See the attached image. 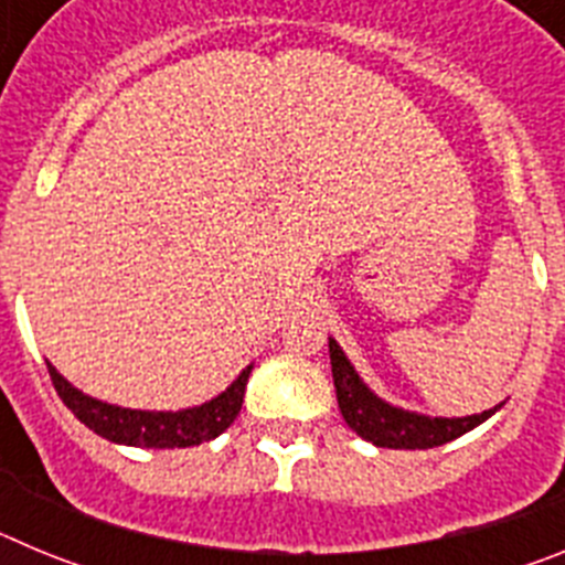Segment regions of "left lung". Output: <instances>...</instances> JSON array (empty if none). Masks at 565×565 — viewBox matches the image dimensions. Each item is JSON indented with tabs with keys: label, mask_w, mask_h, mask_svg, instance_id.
Wrapping results in <instances>:
<instances>
[{
	"label": "left lung",
	"mask_w": 565,
	"mask_h": 565,
	"mask_svg": "<svg viewBox=\"0 0 565 565\" xmlns=\"http://www.w3.org/2000/svg\"><path fill=\"white\" fill-rule=\"evenodd\" d=\"M331 348V371H333V387H337L339 411H342L344 422L359 436L373 441L376 447H387V450H433L441 444L452 441V438L463 436L481 422H487L495 411H483L481 416L467 418H430L418 416L411 411H398L373 396L359 373L353 371V364L342 353L333 339H328Z\"/></svg>",
	"instance_id": "obj_1"
}]
</instances>
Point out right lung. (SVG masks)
<instances>
[{
  "label": "right lung",
  "instance_id": "1",
  "mask_svg": "<svg viewBox=\"0 0 565 565\" xmlns=\"http://www.w3.org/2000/svg\"><path fill=\"white\" fill-rule=\"evenodd\" d=\"M50 382L56 387L58 398L70 407V413L89 430L115 444H129V447H154V450H174V447H194V444L212 441L223 430L232 427L243 407L246 396V382L252 376V364L239 373L237 382L221 393L212 402L192 407V411L178 413H147V411H127L115 404L98 402V398L84 396L73 384L64 382L53 364H47Z\"/></svg>",
  "mask_w": 565,
  "mask_h": 565
}]
</instances>
